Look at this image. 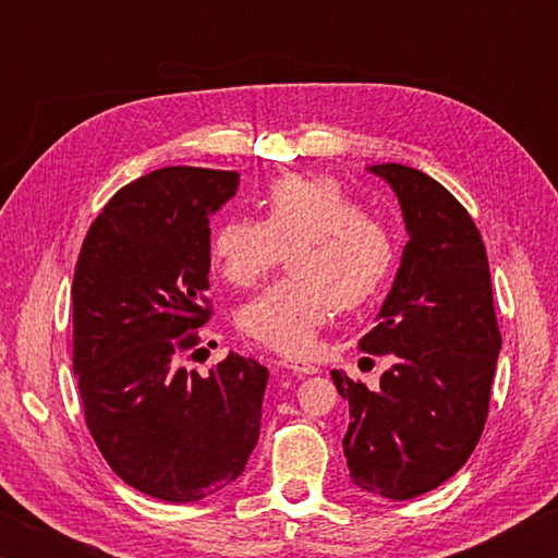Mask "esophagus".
<instances>
[{
    "mask_svg": "<svg viewBox=\"0 0 558 558\" xmlns=\"http://www.w3.org/2000/svg\"><path fill=\"white\" fill-rule=\"evenodd\" d=\"M280 366H286V369L295 372V374H300V376H313V374L319 372V366L305 362V359H282Z\"/></svg>",
    "mask_w": 558,
    "mask_h": 558,
    "instance_id": "34e87169",
    "label": "esophagus"
}]
</instances>
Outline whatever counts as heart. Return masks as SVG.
<instances>
[{"label":"heart","mask_w":558,"mask_h":558,"mask_svg":"<svg viewBox=\"0 0 558 558\" xmlns=\"http://www.w3.org/2000/svg\"><path fill=\"white\" fill-rule=\"evenodd\" d=\"M263 209V221L233 216L219 226L214 268L231 286L251 288L290 251L292 276L245 302L239 327L282 354H305L335 307H359L379 292L393 260L391 235L335 179L282 177Z\"/></svg>","instance_id":"obj_1"}]
</instances>
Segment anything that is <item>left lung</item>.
Returning a JSON list of instances; mask_svg holds the SVG:
<instances>
[{"instance_id": "obj_1", "label": "left lung", "mask_w": 558, "mask_h": 558, "mask_svg": "<svg viewBox=\"0 0 558 558\" xmlns=\"http://www.w3.org/2000/svg\"><path fill=\"white\" fill-rule=\"evenodd\" d=\"M391 186L409 243L359 347L391 354L379 389L332 372L349 403L342 448L352 483L413 499L465 465L483 436L502 347L483 239L462 204L421 169L366 167Z\"/></svg>"}]
</instances>
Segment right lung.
I'll return each mask as SVG.
<instances>
[{
    "label": "right lung",
    "instance_id": "obj_1",
    "mask_svg": "<svg viewBox=\"0 0 558 558\" xmlns=\"http://www.w3.org/2000/svg\"><path fill=\"white\" fill-rule=\"evenodd\" d=\"M241 174L165 167L112 196L73 276V372L102 458L130 487L196 502L229 487L260 436L268 369L229 352L182 364L209 319V219Z\"/></svg>",
    "mask_w": 558,
    "mask_h": 558
}]
</instances>
